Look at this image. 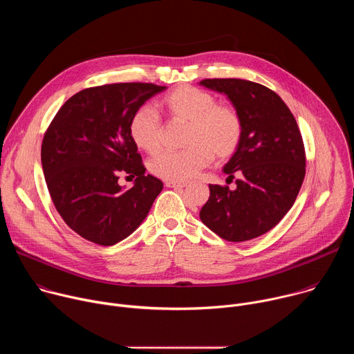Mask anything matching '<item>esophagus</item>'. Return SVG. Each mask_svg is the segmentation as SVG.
I'll return each instance as SVG.
<instances>
[{"mask_svg": "<svg viewBox=\"0 0 354 354\" xmlns=\"http://www.w3.org/2000/svg\"><path fill=\"white\" fill-rule=\"evenodd\" d=\"M168 187H175V189H178V187H186L189 183L187 182H167L165 183Z\"/></svg>", "mask_w": 354, "mask_h": 354, "instance_id": "esophagus-1", "label": "esophagus"}]
</instances>
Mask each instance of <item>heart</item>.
Returning <instances> with one entry per match:
<instances>
[{
    "label": "heart",
    "mask_w": 354,
    "mask_h": 354,
    "mask_svg": "<svg viewBox=\"0 0 354 354\" xmlns=\"http://www.w3.org/2000/svg\"><path fill=\"white\" fill-rule=\"evenodd\" d=\"M162 108L174 123H185V149L165 151L149 161L153 175L167 182H185L207 167L213 157L223 161L238 149L243 124L235 108L218 105L210 92L194 86H179L169 92ZM164 124L151 108L136 111L129 123L133 142L145 153L154 154L164 142Z\"/></svg>",
    "instance_id": "heart-1"
}]
</instances>
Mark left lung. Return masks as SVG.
Returning <instances> with one entry per match:
<instances>
[{
    "label": "left lung",
    "mask_w": 354,
    "mask_h": 354,
    "mask_svg": "<svg viewBox=\"0 0 354 354\" xmlns=\"http://www.w3.org/2000/svg\"><path fill=\"white\" fill-rule=\"evenodd\" d=\"M227 95L243 124L242 140L224 167L236 187L209 185L200 220L230 242L270 231L292 207L306 176V149L283 99L265 85L239 78L200 81Z\"/></svg>",
    "instance_id": "left-lung-1"
}]
</instances>
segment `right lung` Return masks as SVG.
<instances>
[{"label": "right lung", "mask_w": 354, "mask_h": 354, "mask_svg": "<svg viewBox=\"0 0 354 354\" xmlns=\"http://www.w3.org/2000/svg\"><path fill=\"white\" fill-rule=\"evenodd\" d=\"M167 86L122 82L86 88L60 108L44 133L41 167L56 210L82 238L111 246L147 217L164 185L145 175L129 123L145 100ZM120 173L136 176L123 191Z\"/></svg>", "instance_id": "add662e5"}]
</instances>
